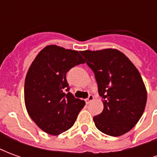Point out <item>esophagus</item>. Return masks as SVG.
Instances as JSON below:
<instances>
[{
	"mask_svg": "<svg viewBox=\"0 0 157 157\" xmlns=\"http://www.w3.org/2000/svg\"><path fill=\"white\" fill-rule=\"evenodd\" d=\"M93 99H94V97H93V96H92V95H89L88 98H86L85 100L86 103V104H88V103H90V102H92Z\"/></svg>",
	"mask_w": 157,
	"mask_h": 157,
	"instance_id": "34e87169",
	"label": "esophagus"
}]
</instances>
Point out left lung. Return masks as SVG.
<instances>
[{"instance_id": "obj_1", "label": "left lung", "mask_w": 157, "mask_h": 157, "mask_svg": "<svg viewBox=\"0 0 157 157\" xmlns=\"http://www.w3.org/2000/svg\"><path fill=\"white\" fill-rule=\"evenodd\" d=\"M94 72L103 110L93 117L97 128L120 136L135 126L145 110L147 92L140 72L129 59L115 48L81 51Z\"/></svg>"}]
</instances>
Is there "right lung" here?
Here are the masks:
<instances>
[{"label": "right lung", "mask_w": 157, "mask_h": 157, "mask_svg": "<svg viewBox=\"0 0 157 157\" xmlns=\"http://www.w3.org/2000/svg\"><path fill=\"white\" fill-rule=\"evenodd\" d=\"M85 63L80 52L48 45L30 65L24 84L27 111L43 131L58 135L71 128L85 102L69 92L66 73Z\"/></svg>", "instance_id": "add662e5"}]
</instances>
